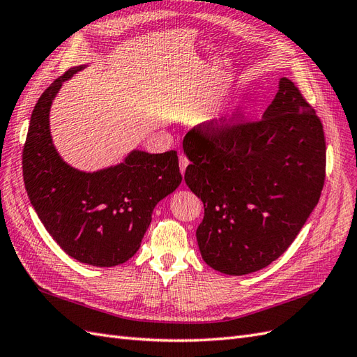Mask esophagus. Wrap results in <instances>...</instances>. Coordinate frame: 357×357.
Wrapping results in <instances>:
<instances>
[{
	"instance_id": "34e87169",
	"label": "esophagus",
	"mask_w": 357,
	"mask_h": 357,
	"mask_svg": "<svg viewBox=\"0 0 357 357\" xmlns=\"http://www.w3.org/2000/svg\"><path fill=\"white\" fill-rule=\"evenodd\" d=\"M178 164H180L181 174H185V171H186V168H188V165H189V159H188L185 155H180V156H178Z\"/></svg>"
}]
</instances>
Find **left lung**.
Masks as SVG:
<instances>
[{
  "label": "left lung",
  "mask_w": 357,
  "mask_h": 357,
  "mask_svg": "<svg viewBox=\"0 0 357 357\" xmlns=\"http://www.w3.org/2000/svg\"><path fill=\"white\" fill-rule=\"evenodd\" d=\"M189 189L204 202L201 256L228 275L259 271L294 243L325 183L323 125L294 82L280 79L261 121L204 122L183 139Z\"/></svg>",
  "instance_id": "left-lung-1"
}]
</instances>
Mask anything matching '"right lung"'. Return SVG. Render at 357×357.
Masks as SVG:
<instances>
[{
    "label": "right lung",
    "instance_id": "obj_1",
    "mask_svg": "<svg viewBox=\"0 0 357 357\" xmlns=\"http://www.w3.org/2000/svg\"><path fill=\"white\" fill-rule=\"evenodd\" d=\"M73 67L41 93L31 114L22 165L29 201L68 256L93 266H116L142 245L156 204L181 183L176 150H132L123 162L93 172L75 169L52 142L49 114Z\"/></svg>",
    "mask_w": 357,
    "mask_h": 357
}]
</instances>
